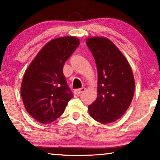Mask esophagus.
<instances>
[{
  "label": "esophagus",
  "mask_w": 160,
  "mask_h": 160,
  "mask_svg": "<svg viewBox=\"0 0 160 160\" xmlns=\"http://www.w3.org/2000/svg\"><path fill=\"white\" fill-rule=\"evenodd\" d=\"M85 89H86V88H85V87H82V88L77 89H76V90H75V93L76 94V95H80L81 93L85 91Z\"/></svg>",
  "instance_id": "obj_1"
}]
</instances>
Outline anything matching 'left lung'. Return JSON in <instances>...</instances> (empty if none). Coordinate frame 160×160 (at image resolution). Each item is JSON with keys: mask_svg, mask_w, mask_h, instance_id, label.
Returning <instances> with one entry per match:
<instances>
[{"mask_svg": "<svg viewBox=\"0 0 160 160\" xmlns=\"http://www.w3.org/2000/svg\"><path fill=\"white\" fill-rule=\"evenodd\" d=\"M86 43L98 69L97 99L88 107L89 115L102 124L115 122L132 102L135 80L128 60L108 38L94 37Z\"/></svg>", "mask_w": 160, "mask_h": 160, "instance_id": "8db88e82", "label": "left lung"}]
</instances>
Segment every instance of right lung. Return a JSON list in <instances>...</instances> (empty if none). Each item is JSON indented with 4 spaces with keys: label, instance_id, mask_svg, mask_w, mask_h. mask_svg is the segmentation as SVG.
Segmentation results:
<instances>
[{
    "label": "right lung",
    "instance_id": "1",
    "mask_svg": "<svg viewBox=\"0 0 160 160\" xmlns=\"http://www.w3.org/2000/svg\"><path fill=\"white\" fill-rule=\"evenodd\" d=\"M79 45L76 37L55 38L47 43L23 76L21 95L26 110L43 124L60 117L73 95L63 74V66Z\"/></svg>",
    "mask_w": 160,
    "mask_h": 160
}]
</instances>
